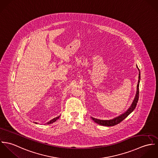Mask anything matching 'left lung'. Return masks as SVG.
I'll list each match as a JSON object with an SVG mask.
<instances>
[{
    "label": "left lung",
    "instance_id": "8db88e82",
    "mask_svg": "<svg viewBox=\"0 0 158 158\" xmlns=\"http://www.w3.org/2000/svg\"><path fill=\"white\" fill-rule=\"evenodd\" d=\"M139 70V69H138ZM140 73L139 72V81H138V84H137V93L135 95V98L131 105V106H130V108L127 110V111H126L125 113H123V114L120 115L118 117H117L114 118H113L112 120H99V119H97L93 117H91L92 119L97 123L102 125V126H106V127H111V126H114L115 125L118 124L119 123H120L122 121H123L126 117H128V115H129L131 113H132L134 110L135 108V106L137 105V103L138 102V100H139V80H140Z\"/></svg>",
    "mask_w": 158,
    "mask_h": 158
}]
</instances>
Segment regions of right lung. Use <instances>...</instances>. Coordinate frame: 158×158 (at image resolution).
<instances>
[{"label": "right lung", "mask_w": 158, "mask_h": 158, "mask_svg": "<svg viewBox=\"0 0 158 158\" xmlns=\"http://www.w3.org/2000/svg\"><path fill=\"white\" fill-rule=\"evenodd\" d=\"M60 116H58V117H56V118H53L52 120H51L50 121H49L48 122H47V124H50V123H53V122H56L58 118H59V117H60ZM35 123H37L36 122H35ZM46 124V123H45Z\"/></svg>", "instance_id": "1"}]
</instances>
